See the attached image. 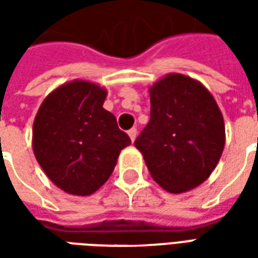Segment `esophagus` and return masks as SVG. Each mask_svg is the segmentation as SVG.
<instances>
[{"instance_id":"34e87169","label":"esophagus","mask_w":258,"mask_h":258,"mask_svg":"<svg viewBox=\"0 0 258 258\" xmlns=\"http://www.w3.org/2000/svg\"><path fill=\"white\" fill-rule=\"evenodd\" d=\"M128 135H130V138H131V141L134 142L135 138H137V135H138V131H137V128L128 130Z\"/></svg>"}]
</instances>
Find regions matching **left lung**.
<instances>
[{
	"instance_id": "left-lung-1",
	"label": "left lung",
	"mask_w": 258,
	"mask_h": 258,
	"mask_svg": "<svg viewBox=\"0 0 258 258\" xmlns=\"http://www.w3.org/2000/svg\"><path fill=\"white\" fill-rule=\"evenodd\" d=\"M134 145L157 184L186 192L216 168L225 145L224 118L199 81L168 74L151 88V120Z\"/></svg>"
}]
</instances>
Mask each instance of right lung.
<instances>
[{"mask_svg": "<svg viewBox=\"0 0 258 258\" xmlns=\"http://www.w3.org/2000/svg\"><path fill=\"white\" fill-rule=\"evenodd\" d=\"M106 91L76 80L44 99L33 125V151L48 178L72 195L94 194L113 173L120 151L131 144L102 105Z\"/></svg>", "mask_w": 258, "mask_h": 258, "instance_id": "right-lung-1", "label": "right lung"}]
</instances>
